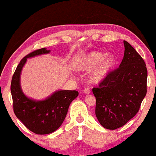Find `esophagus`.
<instances>
[{
	"label": "esophagus",
	"mask_w": 156,
	"mask_h": 156,
	"mask_svg": "<svg viewBox=\"0 0 156 156\" xmlns=\"http://www.w3.org/2000/svg\"><path fill=\"white\" fill-rule=\"evenodd\" d=\"M84 93L85 94H90V89H89V88H84Z\"/></svg>",
	"instance_id": "1"
}]
</instances>
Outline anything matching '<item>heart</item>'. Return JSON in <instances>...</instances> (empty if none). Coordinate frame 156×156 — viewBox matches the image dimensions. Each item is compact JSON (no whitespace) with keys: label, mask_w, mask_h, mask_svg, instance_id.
Instances as JSON below:
<instances>
[{"label":"heart","mask_w":156,"mask_h":156,"mask_svg":"<svg viewBox=\"0 0 156 156\" xmlns=\"http://www.w3.org/2000/svg\"><path fill=\"white\" fill-rule=\"evenodd\" d=\"M114 64V59L112 56L97 52H89L79 59L76 68L80 71H89L94 67L91 80L93 82L99 83L106 77Z\"/></svg>","instance_id":"1"}]
</instances>
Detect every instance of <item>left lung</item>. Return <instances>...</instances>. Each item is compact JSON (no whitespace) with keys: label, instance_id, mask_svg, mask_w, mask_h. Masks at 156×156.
Wrapping results in <instances>:
<instances>
[{"label":"left lung","instance_id":"1","mask_svg":"<svg viewBox=\"0 0 156 156\" xmlns=\"http://www.w3.org/2000/svg\"><path fill=\"white\" fill-rule=\"evenodd\" d=\"M119 67L94 87L96 116L104 128L115 130L124 126L139 111L147 92V68L141 56L126 41Z\"/></svg>","mask_w":156,"mask_h":156}]
</instances>
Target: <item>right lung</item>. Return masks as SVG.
<instances>
[{
    "label": "right lung",
    "mask_w": 156,
    "mask_h": 156,
    "mask_svg": "<svg viewBox=\"0 0 156 156\" xmlns=\"http://www.w3.org/2000/svg\"><path fill=\"white\" fill-rule=\"evenodd\" d=\"M50 52L44 48L33 51L23 57L12 75L10 85L12 106L17 118L30 131L40 135L51 133L59 129L65 120L70 104L79 94L76 90H59L55 91L48 99L36 101L23 94L20 78L27 59Z\"/></svg>",
    "instance_id": "obj_1"
}]
</instances>
